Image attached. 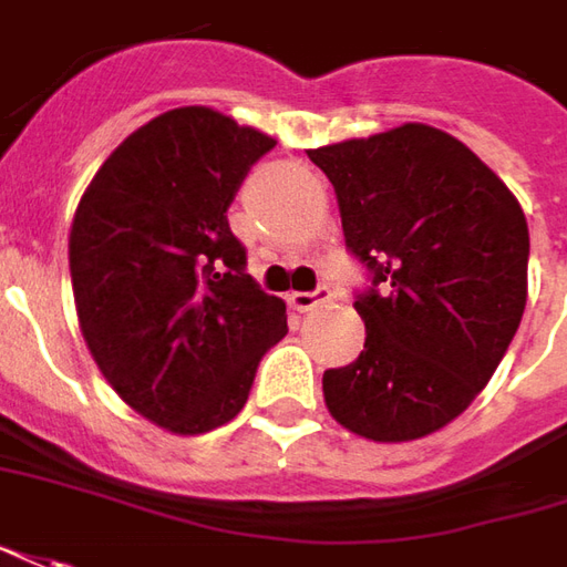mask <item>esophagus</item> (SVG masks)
Returning a JSON list of instances; mask_svg holds the SVG:
<instances>
[{
	"instance_id": "34e87169",
	"label": "esophagus",
	"mask_w": 567,
	"mask_h": 567,
	"mask_svg": "<svg viewBox=\"0 0 567 567\" xmlns=\"http://www.w3.org/2000/svg\"><path fill=\"white\" fill-rule=\"evenodd\" d=\"M330 299V290H315V292H292L290 296V306L296 311H315V308H321L323 302Z\"/></svg>"
}]
</instances>
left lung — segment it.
I'll return each instance as SVG.
<instances>
[{
  "mask_svg": "<svg viewBox=\"0 0 567 567\" xmlns=\"http://www.w3.org/2000/svg\"><path fill=\"white\" fill-rule=\"evenodd\" d=\"M330 178L349 249L373 271L354 302L358 361L323 373L336 423L416 441L494 377L528 302V221L497 172L425 123L308 151Z\"/></svg>",
  "mask_w": 567,
  "mask_h": 567,
  "instance_id": "1",
  "label": "left lung"
}]
</instances>
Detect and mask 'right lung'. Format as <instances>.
<instances>
[{"mask_svg":"<svg viewBox=\"0 0 567 567\" xmlns=\"http://www.w3.org/2000/svg\"><path fill=\"white\" fill-rule=\"evenodd\" d=\"M271 147L213 107H175L101 163L73 213L82 339L113 392L172 435L231 423L287 336L284 299L246 275L228 228L237 187Z\"/></svg>","mask_w":567,"mask_h":567,"instance_id":"right-lung-1","label":"right lung"}]
</instances>
